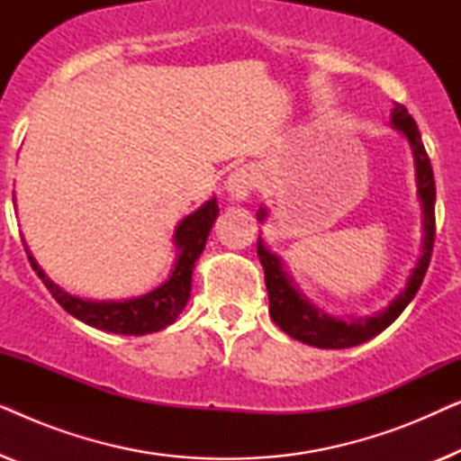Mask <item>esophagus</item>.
Masks as SVG:
<instances>
[{"label":"esophagus","instance_id":"34e87169","mask_svg":"<svg viewBox=\"0 0 461 461\" xmlns=\"http://www.w3.org/2000/svg\"><path fill=\"white\" fill-rule=\"evenodd\" d=\"M254 186H256V178L249 167L235 169V172H232L224 182L226 194H229L232 201H245L251 194V191H254Z\"/></svg>","mask_w":461,"mask_h":461}]
</instances>
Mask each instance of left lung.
Returning a JSON list of instances; mask_svg holds the SVG:
<instances>
[{
	"instance_id": "left-lung-1",
	"label": "left lung",
	"mask_w": 461,
	"mask_h": 461,
	"mask_svg": "<svg viewBox=\"0 0 461 461\" xmlns=\"http://www.w3.org/2000/svg\"><path fill=\"white\" fill-rule=\"evenodd\" d=\"M393 128L407 138L413 150L415 182H418V197L421 203V213H424V222H421L424 224V245H421V256L411 275H409L405 289L382 312L367 319L352 321L330 317V314L314 306L304 294H300L292 276L283 268L281 258L268 251L264 239L258 237V258L262 262L264 281H267L270 317L287 336L298 339V342L317 346V348H350V346L367 342V339L375 338L377 333H382L388 325L394 323L396 317L415 298L421 281H424L434 248V197H437L434 174L424 142H421L418 123L413 122L405 106L399 103H394L393 109ZM264 218H267V210L260 207L258 220L262 222Z\"/></svg>"
}]
</instances>
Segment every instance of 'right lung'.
Instances as JSON below:
<instances>
[{
	"mask_svg": "<svg viewBox=\"0 0 461 461\" xmlns=\"http://www.w3.org/2000/svg\"><path fill=\"white\" fill-rule=\"evenodd\" d=\"M216 197L205 201L197 212L188 213L182 222L176 226L174 243L178 249L172 273L167 281L155 287L153 292L140 295V298L122 300V302H92L81 300L77 295H71L65 289L56 285L50 276L40 268L35 258L24 245L29 262L37 276L43 281V285L50 289L52 298L65 308L75 319L84 321L86 325L96 327V330L122 333V336H144L166 330L172 325L178 314L185 311L188 298H191V281L194 262L199 260L201 251L205 248L207 235H210L213 222L218 218Z\"/></svg>",
	"mask_w": 461,
	"mask_h": 461,
	"instance_id": "right-lung-1",
	"label": "right lung"
}]
</instances>
